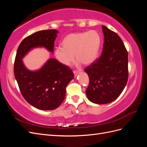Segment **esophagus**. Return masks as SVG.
<instances>
[{
  "mask_svg": "<svg viewBox=\"0 0 147 147\" xmlns=\"http://www.w3.org/2000/svg\"><path fill=\"white\" fill-rule=\"evenodd\" d=\"M74 75H75V77H77V75L78 74V71H77V70H74Z\"/></svg>",
  "mask_w": 147,
  "mask_h": 147,
  "instance_id": "34e87169",
  "label": "esophagus"
}]
</instances>
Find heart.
Segmentation results:
<instances>
[{
    "label": "heart",
    "instance_id": "heart-1",
    "mask_svg": "<svg viewBox=\"0 0 147 147\" xmlns=\"http://www.w3.org/2000/svg\"><path fill=\"white\" fill-rule=\"evenodd\" d=\"M100 44V36L96 30L70 34L63 39L62 47L56 48L55 55L59 63L65 66L74 61V55L78 63L88 65L96 60Z\"/></svg>",
    "mask_w": 147,
    "mask_h": 147
}]
</instances>
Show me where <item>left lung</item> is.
<instances>
[{"label": "left lung", "mask_w": 147, "mask_h": 147, "mask_svg": "<svg viewBox=\"0 0 147 147\" xmlns=\"http://www.w3.org/2000/svg\"><path fill=\"white\" fill-rule=\"evenodd\" d=\"M104 48L100 56L84 69L90 78L88 99L108 104L121 94L128 80V53L119 35L104 26Z\"/></svg>", "instance_id": "1"}]
</instances>
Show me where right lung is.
<instances>
[{"mask_svg":"<svg viewBox=\"0 0 147 147\" xmlns=\"http://www.w3.org/2000/svg\"><path fill=\"white\" fill-rule=\"evenodd\" d=\"M58 31H38L26 37L17 50L14 74L22 96L29 104L40 110H54L62 104L65 88L74 77L68 66L54 59H49L42 67L30 71L25 67L22 59L31 49L43 47L54 52V42Z\"/></svg>","mask_w":147,"mask_h":147,"instance_id":"obj_1","label":"right lung"}]
</instances>
